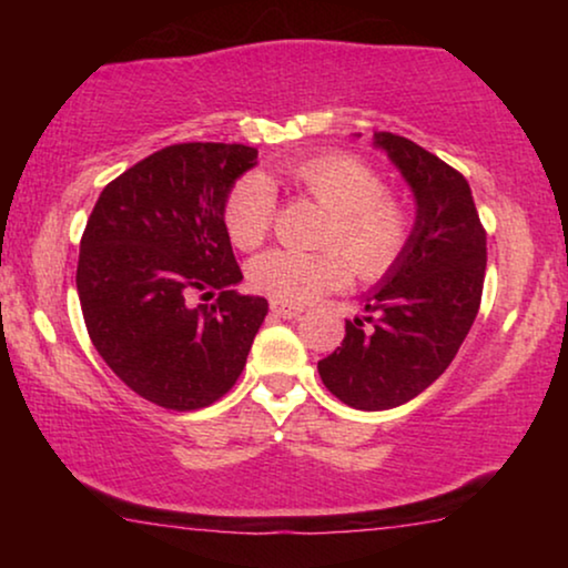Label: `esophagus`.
Returning <instances> with one entry per match:
<instances>
[{
    "mask_svg": "<svg viewBox=\"0 0 568 568\" xmlns=\"http://www.w3.org/2000/svg\"><path fill=\"white\" fill-rule=\"evenodd\" d=\"M271 313H274L276 317H284V321H292V317L302 315V307L284 305V302H271Z\"/></svg>",
    "mask_w": 568,
    "mask_h": 568,
    "instance_id": "obj_1",
    "label": "esophagus"
}]
</instances>
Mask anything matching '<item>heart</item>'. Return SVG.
Instances as JSON below:
<instances>
[{
  "mask_svg": "<svg viewBox=\"0 0 568 568\" xmlns=\"http://www.w3.org/2000/svg\"><path fill=\"white\" fill-rule=\"evenodd\" d=\"M282 175L328 209L321 245L342 253H297L286 247L263 253L247 266L255 292L284 305H305L346 282L347 257L356 276L375 282L406 253L414 232L408 206L387 196L383 175L367 162L346 152H317L284 165ZM274 216L276 193L266 178L247 173L232 185L224 201V224L240 251H255L274 227Z\"/></svg>",
  "mask_w": 568,
  "mask_h": 568,
  "instance_id": "1",
  "label": "heart"
}]
</instances>
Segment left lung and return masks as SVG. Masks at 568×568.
Segmentation results:
<instances>
[{
	"instance_id": "1",
	"label": "left lung",
	"mask_w": 568,
	"mask_h": 568,
	"mask_svg": "<svg viewBox=\"0 0 568 568\" xmlns=\"http://www.w3.org/2000/svg\"><path fill=\"white\" fill-rule=\"evenodd\" d=\"M416 196V224L400 261L364 297L367 315L317 362L323 385L359 410L416 398L455 359L480 307L486 230L463 173L406 136L375 131Z\"/></svg>"
}]
</instances>
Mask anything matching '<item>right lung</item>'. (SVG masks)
Listing matches in <instances>:
<instances>
[{
    "label": "right lung",
    "mask_w": 568,
    "mask_h": 568,
    "mask_svg": "<svg viewBox=\"0 0 568 568\" xmlns=\"http://www.w3.org/2000/svg\"><path fill=\"white\" fill-rule=\"evenodd\" d=\"M255 158L245 144L165 146L108 183L84 227L77 294L92 346L154 406L196 410L230 393L268 313L235 290L243 271L224 224Z\"/></svg>",
    "instance_id": "add662e5"
}]
</instances>
